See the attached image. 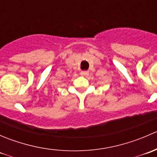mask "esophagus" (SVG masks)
<instances>
[{
    "instance_id": "34e87169",
    "label": "esophagus",
    "mask_w": 157,
    "mask_h": 157,
    "mask_svg": "<svg viewBox=\"0 0 157 157\" xmlns=\"http://www.w3.org/2000/svg\"><path fill=\"white\" fill-rule=\"evenodd\" d=\"M80 74H81L82 76H87L89 74V71H83L80 72Z\"/></svg>"
}]
</instances>
